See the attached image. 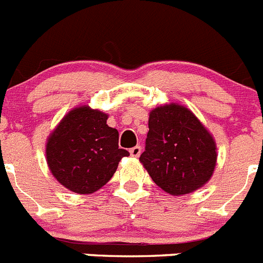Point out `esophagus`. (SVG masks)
Wrapping results in <instances>:
<instances>
[{
    "label": "esophagus",
    "instance_id": "obj_1",
    "mask_svg": "<svg viewBox=\"0 0 263 263\" xmlns=\"http://www.w3.org/2000/svg\"><path fill=\"white\" fill-rule=\"evenodd\" d=\"M129 153H130V155L134 156V158H138V156L141 155V153H142V147H141V146H134V147L130 148Z\"/></svg>",
    "mask_w": 263,
    "mask_h": 263
}]
</instances>
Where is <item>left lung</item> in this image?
Masks as SVG:
<instances>
[{
  "label": "left lung",
  "instance_id": "obj_1",
  "mask_svg": "<svg viewBox=\"0 0 263 263\" xmlns=\"http://www.w3.org/2000/svg\"><path fill=\"white\" fill-rule=\"evenodd\" d=\"M139 160L158 186L182 196L210 180L216 163L215 142L187 108L164 105L150 113Z\"/></svg>",
  "mask_w": 263,
  "mask_h": 263
}]
</instances>
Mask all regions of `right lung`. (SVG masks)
I'll list each match as a JSON object with an SVG mask.
<instances>
[{
  "instance_id": "1",
  "label": "right lung",
  "mask_w": 263,
  "mask_h": 263,
  "mask_svg": "<svg viewBox=\"0 0 263 263\" xmlns=\"http://www.w3.org/2000/svg\"><path fill=\"white\" fill-rule=\"evenodd\" d=\"M108 116L88 107L66 115L47 143L50 172L65 187L90 194L107 184L119 161L129 155L119 148V132L107 125Z\"/></svg>"
}]
</instances>
